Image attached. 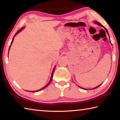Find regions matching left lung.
Masks as SVG:
<instances>
[{
	"instance_id": "1",
	"label": "left lung",
	"mask_w": 120,
	"mask_h": 120,
	"mask_svg": "<svg viewBox=\"0 0 120 120\" xmlns=\"http://www.w3.org/2000/svg\"><path fill=\"white\" fill-rule=\"evenodd\" d=\"M94 22V23H95V24H97V25H98V26H101V27H103L104 28V29L105 30V31H106V32H107V34H108V35H109V32H108V31H107V29L106 28H105L104 26H103L102 25H101V24L100 23H99L98 22H97V21H93ZM109 40H110V38H109ZM110 42H111V41H110ZM111 44H112V43H111ZM102 84H100L99 85H98V86H96V87H94V88H92V89H96V88H98V87H99V86H100ZM80 87V88H82V89H85V90H88V89H86V88H83V87H80V86H79Z\"/></svg>"
}]
</instances>
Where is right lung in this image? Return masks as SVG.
Wrapping results in <instances>:
<instances>
[{
  "label": "right lung",
  "mask_w": 120,
  "mask_h": 120,
  "mask_svg": "<svg viewBox=\"0 0 120 120\" xmlns=\"http://www.w3.org/2000/svg\"><path fill=\"white\" fill-rule=\"evenodd\" d=\"M25 28V27H22L21 29L20 30H19V31H18L17 32H16V34H15V35H14V36L13 37V40H12V41H11V45H10V46H9V50H8V54H9V50H10V48H11V44H12V43H13V41H14V38H15V36L17 35V34H19V32H21L22 30H23L24 28ZM55 68H56V66L54 67V68H53V71H52V74H51V78H50V81H49V82L47 84H46L45 86H44L43 88H41V89H38V90H33V91H29V92H32V93H35V92H39V91H40V90H42V89H44V88H45L47 86H49V85L50 84V83L51 82V81H52V78H53V73H54V69H55ZM27 91V90H26ZM27 92H28V91H27Z\"/></svg>",
  "instance_id": "1"
}]
</instances>
